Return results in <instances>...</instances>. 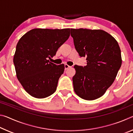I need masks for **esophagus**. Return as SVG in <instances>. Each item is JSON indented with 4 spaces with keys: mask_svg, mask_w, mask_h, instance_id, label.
<instances>
[{
    "mask_svg": "<svg viewBox=\"0 0 133 133\" xmlns=\"http://www.w3.org/2000/svg\"><path fill=\"white\" fill-rule=\"evenodd\" d=\"M64 67H65V70H67V69L69 68V67H70V66H69L68 64H64Z\"/></svg>",
    "mask_w": 133,
    "mask_h": 133,
    "instance_id": "1",
    "label": "esophagus"
}]
</instances>
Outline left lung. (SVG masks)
Listing matches in <instances>:
<instances>
[{"label":"left lung","mask_w":133,"mask_h":133,"mask_svg":"<svg viewBox=\"0 0 133 133\" xmlns=\"http://www.w3.org/2000/svg\"><path fill=\"white\" fill-rule=\"evenodd\" d=\"M75 49L87 65H75L73 77L74 90L86 100L102 97L114 82L122 63L117 40L103 30L71 29Z\"/></svg>","instance_id":"8db88e82"}]
</instances>
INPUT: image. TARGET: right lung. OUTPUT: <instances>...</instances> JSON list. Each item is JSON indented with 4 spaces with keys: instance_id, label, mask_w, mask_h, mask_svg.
<instances>
[{
    "instance_id": "add662e5",
    "label": "right lung",
    "mask_w": 133,
    "mask_h": 133,
    "mask_svg": "<svg viewBox=\"0 0 133 133\" xmlns=\"http://www.w3.org/2000/svg\"><path fill=\"white\" fill-rule=\"evenodd\" d=\"M70 31V29H34L19 40L13 63L18 80L30 96L43 98L56 91L64 65H56L48 58L55 56L69 39Z\"/></svg>"
}]
</instances>
